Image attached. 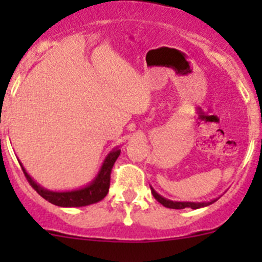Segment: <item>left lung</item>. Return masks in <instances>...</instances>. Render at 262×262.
I'll list each match as a JSON object with an SVG mask.
<instances>
[{
	"instance_id": "1",
	"label": "left lung",
	"mask_w": 262,
	"mask_h": 262,
	"mask_svg": "<svg viewBox=\"0 0 262 262\" xmlns=\"http://www.w3.org/2000/svg\"><path fill=\"white\" fill-rule=\"evenodd\" d=\"M149 187H150V192H152V195L155 196V199L157 200L158 203H161L163 207L170 208V209H184V208L199 209V208L208 207V205L213 204V203H215L216 200L219 199V198H215V199L209 200V202H173V200L166 199V198H163L162 195L158 194V192L156 191L152 186H149Z\"/></svg>"
}]
</instances>
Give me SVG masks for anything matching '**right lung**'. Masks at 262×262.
I'll return each mask as SVG.
<instances>
[{
  "label": "right lung",
  "instance_id": "right-lung-1",
  "mask_svg": "<svg viewBox=\"0 0 262 262\" xmlns=\"http://www.w3.org/2000/svg\"><path fill=\"white\" fill-rule=\"evenodd\" d=\"M120 155V148L115 147L107 153L105 160L102 161L101 167H100L99 172L95 176L94 180L89 182L84 186L78 187V189L73 190H62V191H55V190H48L39 185L38 182L34 180L28 172H26L25 167L23 163L20 162L21 168H23L24 173H25L26 179L30 182L31 186L36 190L40 196L48 200L52 204L58 205V207L63 208H78V207H86V205L95 204V203L100 202L104 199L107 195L110 187V173H112V168L114 166L116 158Z\"/></svg>",
  "mask_w": 262,
  "mask_h": 262
}]
</instances>
